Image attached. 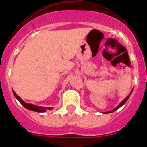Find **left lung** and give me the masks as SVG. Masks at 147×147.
<instances>
[{
	"label": "left lung",
	"instance_id": "left-lung-1",
	"mask_svg": "<svg viewBox=\"0 0 147 147\" xmlns=\"http://www.w3.org/2000/svg\"><path fill=\"white\" fill-rule=\"evenodd\" d=\"M132 92H133V90H132V91H131V92H130V94H128V96L127 97V98H124V99H123V100H122V101H121V102L120 103V104H119V105H117V106L116 107H115V108H114V109H113V110H112V111H110L104 112V113H105V114H107V113H112V112L115 111H116V110L119 109V108H120V107H121V106H122V105H124V104H125L126 102H127V100L128 99H129V98H130V94H131V93H132Z\"/></svg>",
	"mask_w": 147,
	"mask_h": 147
}]
</instances>
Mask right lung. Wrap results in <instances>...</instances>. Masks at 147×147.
<instances>
[{
  "label": "right lung",
  "instance_id": "add662e5",
  "mask_svg": "<svg viewBox=\"0 0 147 147\" xmlns=\"http://www.w3.org/2000/svg\"><path fill=\"white\" fill-rule=\"evenodd\" d=\"M13 94H14L15 98L19 100V102L20 103V104H21L24 107H26V109L30 110V111H36V112H45V111H47V110L53 109L52 107H41V106H37V105H33V104H27V103L24 102V100H22L21 98H20V97L18 96L16 93H15L13 90Z\"/></svg>",
  "mask_w": 147,
  "mask_h": 147
}]
</instances>
